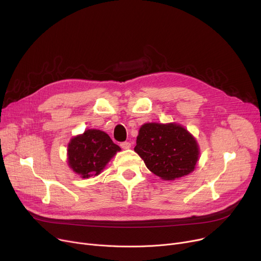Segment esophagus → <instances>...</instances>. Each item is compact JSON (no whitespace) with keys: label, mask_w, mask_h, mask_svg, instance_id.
Returning a JSON list of instances; mask_svg holds the SVG:
<instances>
[{"label":"esophagus","mask_w":261,"mask_h":261,"mask_svg":"<svg viewBox=\"0 0 261 261\" xmlns=\"http://www.w3.org/2000/svg\"><path fill=\"white\" fill-rule=\"evenodd\" d=\"M120 147L122 149H129V148H131V143H129V142H122L120 144Z\"/></svg>","instance_id":"34e87169"}]
</instances>
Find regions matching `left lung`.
<instances>
[{
	"instance_id": "obj_1",
	"label": "left lung",
	"mask_w": 261,
	"mask_h": 261,
	"mask_svg": "<svg viewBox=\"0 0 261 261\" xmlns=\"http://www.w3.org/2000/svg\"><path fill=\"white\" fill-rule=\"evenodd\" d=\"M134 150L147 168L163 180L187 175L195 169L199 158L196 140L176 123H145Z\"/></svg>"
}]
</instances>
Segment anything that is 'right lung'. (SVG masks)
I'll return each mask as SVG.
<instances>
[{
  "label": "right lung",
  "instance_id": "add662e5",
  "mask_svg": "<svg viewBox=\"0 0 261 261\" xmlns=\"http://www.w3.org/2000/svg\"><path fill=\"white\" fill-rule=\"evenodd\" d=\"M120 148L100 130L90 129L68 144V165L81 177L97 175Z\"/></svg>",
  "mask_w": 261,
  "mask_h": 261
}]
</instances>
